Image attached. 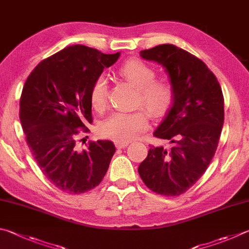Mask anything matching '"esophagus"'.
<instances>
[{
  "label": "esophagus",
  "mask_w": 249,
  "mask_h": 249,
  "mask_svg": "<svg viewBox=\"0 0 249 249\" xmlns=\"http://www.w3.org/2000/svg\"><path fill=\"white\" fill-rule=\"evenodd\" d=\"M115 146H116V148L122 149V148L127 147L128 146V142H115Z\"/></svg>",
  "instance_id": "1"
}]
</instances>
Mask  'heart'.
<instances>
[{"mask_svg":"<svg viewBox=\"0 0 249 249\" xmlns=\"http://www.w3.org/2000/svg\"><path fill=\"white\" fill-rule=\"evenodd\" d=\"M122 77L137 89V106L143 107L152 117L165 115L174 102V86L168 79H155L156 71L139 58H130L120 67ZM107 79L100 76L90 89V103L98 112L106 109L107 103ZM147 113L138 110L132 113L115 112L101 123L99 130L103 137L116 142H128L148 128Z\"/></svg>","mask_w":249,"mask_h":249,"instance_id":"1","label":"heart"}]
</instances>
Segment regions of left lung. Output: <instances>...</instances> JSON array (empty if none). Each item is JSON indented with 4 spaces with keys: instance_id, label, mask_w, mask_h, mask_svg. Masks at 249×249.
<instances>
[{
    "instance_id": "1",
    "label": "left lung",
    "mask_w": 249,
    "mask_h": 249,
    "mask_svg": "<svg viewBox=\"0 0 249 249\" xmlns=\"http://www.w3.org/2000/svg\"><path fill=\"white\" fill-rule=\"evenodd\" d=\"M140 56L164 67L175 97L153 133L172 147L151 146L138 173L152 192L179 196L201 178L218 148L224 122L222 89L200 58L173 44L143 50Z\"/></svg>"
}]
</instances>
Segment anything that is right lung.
Here are the masks:
<instances>
[{
	"mask_svg": "<svg viewBox=\"0 0 249 249\" xmlns=\"http://www.w3.org/2000/svg\"><path fill=\"white\" fill-rule=\"evenodd\" d=\"M120 52L105 54L81 44L39 63L22 88L19 119L26 142L42 173L67 194L93 189L105 178L115 147L110 140L77 149L79 128L92 123L90 89Z\"/></svg>",
	"mask_w": 249,
	"mask_h": 249,
	"instance_id": "add662e5",
	"label": "right lung"
}]
</instances>
